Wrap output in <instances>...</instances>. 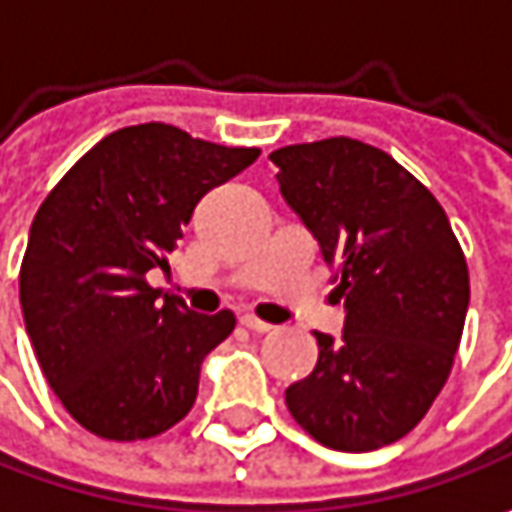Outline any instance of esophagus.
<instances>
[{
  "label": "esophagus",
  "mask_w": 512,
  "mask_h": 512,
  "mask_svg": "<svg viewBox=\"0 0 512 512\" xmlns=\"http://www.w3.org/2000/svg\"><path fill=\"white\" fill-rule=\"evenodd\" d=\"M239 322H242L247 330H253V333H267V330H273V325H270V322H262V319H259V316H253V313H245Z\"/></svg>",
  "instance_id": "obj_1"
}]
</instances>
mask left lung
I'll use <instances>...</instances> for the list:
<instances>
[{
    "label": "left lung",
    "instance_id": "1",
    "mask_svg": "<svg viewBox=\"0 0 512 512\" xmlns=\"http://www.w3.org/2000/svg\"><path fill=\"white\" fill-rule=\"evenodd\" d=\"M279 190L333 267L342 339L316 333L319 362L290 384V416L330 450L399 442L442 393L470 279L447 213L384 150L333 136L270 153Z\"/></svg>",
    "mask_w": 512,
    "mask_h": 512
}]
</instances>
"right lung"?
<instances>
[{
  "label": "right lung",
  "mask_w": 512,
  "mask_h": 512,
  "mask_svg": "<svg viewBox=\"0 0 512 512\" xmlns=\"http://www.w3.org/2000/svg\"><path fill=\"white\" fill-rule=\"evenodd\" d=\"M259 159L148 122L105 136L30 225L19 302L45 379L99 439L139 442L182 422L205 356L236 327L148 285L168 273L193 207Z\"/></svg>",
  "instance_id": "right-lung-1"
}]
</instances>
